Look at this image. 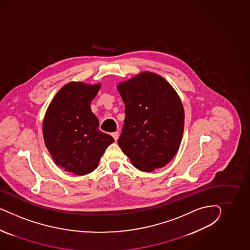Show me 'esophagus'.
<instances>
[{
	"mask_svg": "<svg viewBox=\"0 0 250 250\" xmlns=\"http://www.w3.org/2000/svg\"><path fill=\"white\" fill-rule=\"evenodd\" d=\"M112 136L114 137V139L115 140V141H117V139H118V137H119V132H118V131L114 132V133L112 134Z\"/></svg>",
	"mask_w": 250,
	"mask_h": 250,
	"instance_id": "obj_1",
	"label": "esophagus"
}]
</instances>
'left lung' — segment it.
<instances>
[{
  "label": "left lung",
  "instance_id": "left-lung-1",
  "mask_svg": "<svg viewBox=\"0 0 250 250\" xmlns=\"http://www.w3.org/2000/svg\"><path fill=\"white\" fill-rule=\"evenodd\" d=\"M125 125L118 145L133 165L153 171L174 158L182 141L184 110L174 89L160 76L144 72L118 84Z\"/></svg>",
  "mask_w": 250,
  "mask_h": 250
}]
</instances>
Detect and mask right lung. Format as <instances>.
Returning <instances> with one entry per match:
<instances>
[{
    "label": "right lung",
    "mask_w": 250,
    "mask_h": 250,
    "mask_svg": "<svg viewBox=\"0 0 250 250\" xmlns=\"http://www.w3.org/2000/svg\"><path fill=\"white\" fill-rule=\"evenodd\" d=\"M100 85L70 83L48 106L43 123L45 146L57 166L76 175L91 173L114 138L99 129L91 110Z\"/></svg>",
    "instance_id": "1"
}]
</instances>
